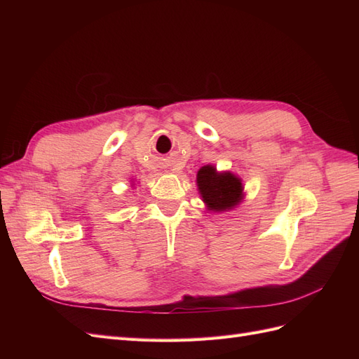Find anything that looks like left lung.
<instances>
[{
	"label": "left lung",
	"mask_w": 359,
	"mask_h": 359,
	"mask_svg": "<svg viewBox=\"0 0 359 359\" xmlns=\"http://www.w3.org/2000/svg\"><path fill=\"white\" fill-rule=\"evenodd\" d=\"M196 182L202 201L210 211L232 210L243 201L241 178L231 172H217L214 166L206 165L199 169Z\"/></svg>",
	"instance_id": "8db88e82"
}]
</instances>
